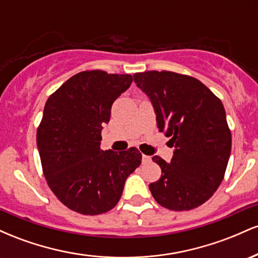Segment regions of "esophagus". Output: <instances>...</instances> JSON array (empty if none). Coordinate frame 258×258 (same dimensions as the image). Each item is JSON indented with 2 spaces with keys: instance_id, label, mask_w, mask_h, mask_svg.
Segmentation results:
<instances>
[{
  "instance_id": "esophagus-1",
  "label": "esophagus",
  "mask_w": 258,
  "mask_h": 258,
  "mask_svg": "<svg viewBox=\"0 0 258 258\" xmlns=\"http://www.w3.org/2000/svg\"><path fill=\"white\" fill-rule=\"evenodd\" d=\"M150 162H152V158H150V156H147V155L142 156V164L147 165V164H150Z\"/></svg>"
}]
</instances>
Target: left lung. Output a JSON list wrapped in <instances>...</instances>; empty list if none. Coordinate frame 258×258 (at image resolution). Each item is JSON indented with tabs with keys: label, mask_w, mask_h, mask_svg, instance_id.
Instances as JSON below:
<instances>
[{
	"label": "left lung",
	"mask_w": 258,
	"mask_h": 258,
	"mask_svg": "<svg viewBox=\"0 0 258 258\" xmlns=\"http://www.w3.org/2000/svg\"><path fill=\"white\" fill-rule=\"evenodd\" d=\"M152 102L160 132L171 148L170 162L153 156L161 177L150 183L154 199L173 211L203 205L220 186L232 149L222 102L199 80L171 72L133 75Z\"/></svg>",
	"instance_id": "left-lung-1"
}]
</instances>
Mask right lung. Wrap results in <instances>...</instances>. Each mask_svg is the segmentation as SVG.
<instances>
[{
    "instance_id": "obj_1",
    "label": "right lung",
    "mask_w": 258,
    "mask_h": 258,
    "mask_svg": "<svg viewBox=\"0 0 258 258\" xmlns=\"http://www.w3.org/2000/svg\"><path fill=\"white\" fill-rule=\"evenodd\" d=\"M131 75L82 72L47 99L37 130L41 164L51 190L82 215H100L119 203L127 177L142 162L137 148L100 149L111 105L132 84Z\"/></svg>"
}]
</instances>
